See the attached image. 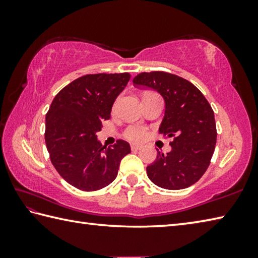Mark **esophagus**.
<instances>
[{"instance_id":"esophagus-1","label":"esophagus","mask_w":258,"mask_h":258,"mask_svg":"<svg viewBox=\"0 0 258 258\" xmlns=\"http://www.w3.org/2000/svg\"><path fill=\"white\" fill-rule=\"evenodd\" d=\"M142 148L141 145H132L131 146V149H132L133 151H137V150H140Z\"/></svg>"}]
</instances>
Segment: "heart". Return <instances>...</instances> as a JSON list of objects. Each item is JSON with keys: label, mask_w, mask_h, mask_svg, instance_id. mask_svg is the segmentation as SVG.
<instances>
[{"label": "heart", "mask_w": 258, "mask_h": 258, "mask_svg": "<svg viewBox=\"0 0 258 258\" xmlns=\"http://www.w3.org/2000/svg\"><path fill=\"white\" fill-rule=\"evenodd\" d=\"M147 128L141 125H132L125 130L124 135L131 141H142L147 137Z\"/></svg>", "instance_id": "1"}]
</instances>
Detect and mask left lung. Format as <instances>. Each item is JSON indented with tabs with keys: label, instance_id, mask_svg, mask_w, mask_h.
<instances>
[{
	"label": "left lung",
	"instance_id": "8db88e82",
	"mask_svg": "<svg viewBox=\"0 0 258 258\" xmlns=\"http://www.w3.org/2000/svg\"><path fill=\"white\" fill-rule=\"evenodd\" d=\"M137 87L157 91L165 100V116L159 133L173 138L172 150H157L147 167L148 177L163 189L181 190L195 184L207 171L216 145V123L207 99L192 83L165 72L141 73Z\"/></svg>",
	"mask_w": 258,
	"mask_h": 258
}]
</instances>
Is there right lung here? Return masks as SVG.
I'll return each mask as SVG.
<instances>
[{
    "label": "right lung",
    "mask_w": 258,
    "mask_h": 258,
    "mask_svg": "<svg viewBox=\"0 0 258 258\" xmlns=\"http://www.w3.org/2000/svg\"><path fill=\"white\" fill-rule=\"evenodd\" d=\"M128 73L92 74L69 83L55 95L45 117V143L61 177L83 191H97L115 180L126 141L102 146L97 133L110 118L112 104L130 81Z\"/></svg>",
    "instance_id": "right-lung-1"
}]
</instances>
